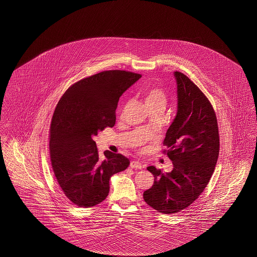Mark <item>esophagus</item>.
<instances>
[{"label": "esophagus", "mask_w": 257, "mask_h": 257, "mask_svg": "<svg viewBox=\"0 0 257 257\" xmlns=\"http://www.w3.org/2000/svg\"><path fill=\"white\" fill-rule=\"evenodd\" d=\"M130 167L133 168V169L141 170V169H143V164L141 162H139V161H132L130 163Z\"/></svg>", "instance_id": "obj_1"}]
</instances>
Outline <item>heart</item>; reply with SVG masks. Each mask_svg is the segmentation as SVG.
Masks as SVG:
<instances>
[{
  "label": "heart",
  "mask_w": 257,
  "mask_h": 257,
  "mask_svg": "<svg viewBox=\"0 0 257 257\" xmlns=\"http://www.w3.org/2000/svg\"><path fill=\"white\" fill-rule=\"evenodd\" d=\"M143 100L147 109L148 108H159L164 110L168 103V93L160 86H147L142 92Z\"/></svg>",
  "instance_id": "heart-1"
}]
</instances>
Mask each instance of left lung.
<instances>
[{
  "label": "left lung",
  "mask_w": 257,
  "mask_h": 257,
  "mask_svg": "<svg viewBox=\"0 0 257 257\" xmlns=\"http://www.w3.org/2000/svg\"><path fill=\"white\" fill-rule=\"evenodd\" d=\"M177 113L167 131L163 152L172 161L171 172L163 173L151 166L154 183L145 191L149 206L164 214H175L190 206L214 172L220 136L217 116L204 93L185 74L175 71Z\"/></svg>",
  "instance_id": "1"
}]
</instances>
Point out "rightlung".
I'll list each match as a JSON object with an SVG mask.
<instances>
[{
  "label": "right lung",
  "mask_w": 257,
  "mask_h": 257,
  "mask_svg": "<svg viewBox=\"0 0 257 257\" xmlns=\"http://www.w3.org/2000/svg\"><path fill=\"white\" fill-rule=\"evenodd\" d=\"M142 77L125 70H108L78 81L61 96L50 126V159L60 188L79 207L95 206L110 191L111 175L130 162L109 150L101 158L93 138L115 124L123 92Z\"/></svg>",
  "instance_id": "right-lung-1"
}]
</instances>
